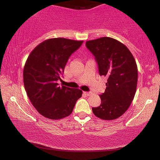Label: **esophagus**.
I'll list each match as a JSON object with an SVG mask.
<instances>
[{"label":"esophagus","mask_w":160,"mask_h":160,"mask_svg":"<svg viewBox=\"0 0 160 160\" xmlns=\"http://www.w3.org/2000/svg\"><path fill=\"white\" fill-rule=\"evenodd\" d=\"M85 95H87V96H89V95H91L92 94V92H84Z\"/></svg>","instance_id":"obj_1"}]
</instances>
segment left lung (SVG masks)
<instances>
[{
  "label": "left lung",
  "instance_id": "8db88e82",
  "mask_svg": "<svg viewBox=\"0 0 160 160\" xmlns=\"http://www.w3.org/2000/svg\"><path fill=\"white\" fill-rule=\"evenodd\" d=\"M86 47L95 56L99 74L108 78L101 104L92 108L96 117L104 120L117 119L130 107L138 82V68L128 47L119 41L102 37L88 41Z\"/></svg>",
  "mask_w": 160,
  "mask_h": 160
}]
</instances>
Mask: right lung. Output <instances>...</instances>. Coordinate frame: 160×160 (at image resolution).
I'll return each instance as SVG.
<instances>
[{
  "instance_id": "obj_1",
  "label": "right lung",
  "mask_w": 160,
  "mask_h": 160,
  "mask_svg": "<svg viewBox=\"0 0 160 160\" xmlns=\"http://www.w3.org/2000/svg\"><path fill=\"white\" fill-rule=\"evenodd\" d=\"M83 41L50 38L39 43L31 52L23 71L24 86L29 99L39 113L51 119H60L73 110L82 91L60 87L70 56Z\"/></svg>"
}]
</instances>
